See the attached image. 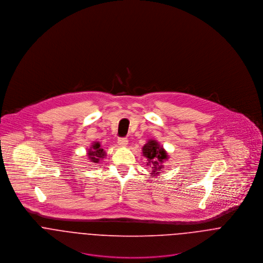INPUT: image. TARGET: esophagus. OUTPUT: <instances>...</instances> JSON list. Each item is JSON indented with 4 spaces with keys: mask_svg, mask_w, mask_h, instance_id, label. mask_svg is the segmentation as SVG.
<instances>
[{
    "mask_svg": "<svg viewBox=\"0 0 263 263\" xmlns=\"http://www.w3.org/2000/svg\"><path fill=\"white\" fill-rule=\"evenodd\" d=\"M117 144H118L120 147H126L127 144H128V141H127V139H125V138H119L118 141H117Z\"/></svg>",
    "mask_w": 263,
    "mask_h": 263,
    "instance_id": "34e87169",
    "label": "esophagus"
}]
</instances>
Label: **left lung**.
Returning a JSON list of instances; mask_svg holds the SVG:
<instances>
[{
  "label": "left lung",
  "mask_w": 263,
  "mask_h": 263,
  "mask_svg": "<svg viewBox=\"0 0 263 263\" xmlns=\"http://www.w3.org/2000/svg\"><path fill=\"white\" fill-rule=\"evenodd\" d=\"M143 156L147 158V165L151 169V176H159L164 169V162L169 158L167 152L156 140H149L142 149Z\"/></svg>",
  "instance_id": "1"
}]
</instances>
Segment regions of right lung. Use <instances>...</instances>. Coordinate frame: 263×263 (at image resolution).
Segmentation results:
<instances>
[{
    "label": "right lung",
    "instance_id": "right-lung-1",
    "mask_svg": "<svg viewBox=\"0 0 263 263\" xmlns=\"http://www.w3.org/2000/svg\"><path fill=\"white\" fill-rule=\"evenodd\" d=\"M106 156V152L101 148L100 142H93L90 148L87 149V158L91 165L99 163Z\"/></svg>",
    "mask_w": 263,
    "mask_h": 263
}]
</instances>
